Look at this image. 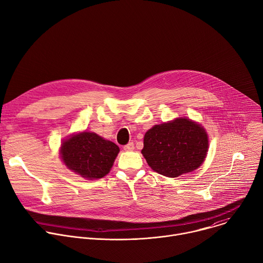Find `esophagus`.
Masks as SVG:
<instances>
[{"label": "esophagus", "instance_id": "esophagus-1", "mask_svg": "<svg viewBox=\"0 0 263 263\" xmlns=\"http://www.w3.org/2000/svg\"><path fill=\"white\" fill-rule=\"evenodd\" d=\"M124 149H125V151H133V149H134V143L133 142H129L128 144L124 145Z\"/></svg>", "mask_w": 263, "mask_h": 263}]
</instances>
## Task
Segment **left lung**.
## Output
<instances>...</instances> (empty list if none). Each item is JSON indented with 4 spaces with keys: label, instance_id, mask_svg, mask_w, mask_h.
<instances>
[{
    "label": "left lung",
    "instance_id": "1",
    "mask_svg": "<svg viewBox=\"0 0 263 263\" xmlns=\"http://www.w3.org/2000/svg\"><path fill=\"white\" fill-rule=\"evenodd\" d=\"M207 151L204 128L184 118L149 129L144 134L141 153L153 171L176 178L198 168Z\"/></svg>",
    "mask_w": 263,
    "mask_h": 263
}]
</instances>
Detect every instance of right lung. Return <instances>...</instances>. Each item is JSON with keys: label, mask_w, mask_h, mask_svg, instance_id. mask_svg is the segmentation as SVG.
Here are the masks:
<instances>
[{"label": "right lung", "mask_w": 263, "mask_h": 263, "mask_svg": "<svg viewBox=\"0 0 263 263\" xmlns=\"http://www.w3.org/2000/svg\"><path fill=\"white\" fill-rule=\"evenodd\" d=\"M120 147L96 133L82 132L62 142L60 154L65 165L87 179L106 176L114 165Z\"/></svg>", "instance_id": "add662e5"}]
</instances>
